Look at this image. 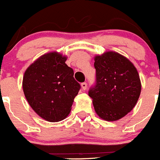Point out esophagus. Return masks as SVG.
<instances>
[{
  "instance_id": "34e87169",
  "label": "esophagus",
  "mask_w": 160,
  "mask_h": 160,
  "mask_svg": "<svg viewBox=\"0 0 160 160\" xmlns=\"http://www.w3.org/2000/svg\"><path fill=\"white\" fill-rule=\"evenodd\" d=\"M87 87H88V84H87V83H81V88H82V90H85L87 89Z\"/></svg>"
}]
</instances>
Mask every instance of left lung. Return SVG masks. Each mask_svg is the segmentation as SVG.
<instances>
[{
    "mask_svg": "<svg viewBox=\"0 0 160 160\" xmlns=\"http://www.w3.org/2000/svg\"><path fill=\"white\" fill-rule=\"evenodd\" d=\"M96 85L89 90L93 108L101 118L114 122L125 117L136 104L142 84L135 66L116 52L94 57Z\"/></svg>",
    "mask_w": 160,
    "mask_h": 160,
    "instance_id": "obj_1",
    "label": "left lung"
}]
</instances>
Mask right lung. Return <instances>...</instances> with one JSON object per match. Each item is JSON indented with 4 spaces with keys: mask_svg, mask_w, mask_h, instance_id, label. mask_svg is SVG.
<instances>
[{
    "mask_svg": "<svg viewBox=\"0 0 160 160\" xmlns=\"http://www.w3.org/2000/svg\"><path fill=\"white\" fill-rule=\"evenodd\" d=\"M67 59L57 52L46 53L34 61L23 76L27 101L38 116L50 122L68 116L80 88L72 69L65 63Z\"/></svg>",
    "mask_w": 160,
    "mask_h": 160,
    "instance_id": "right-lung-1",
    "label": "right lung"
}]
</instances>
